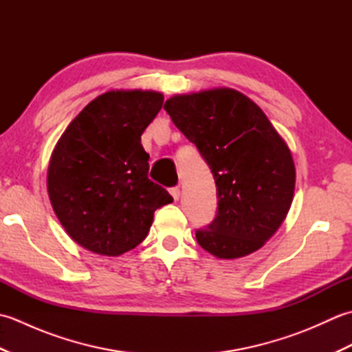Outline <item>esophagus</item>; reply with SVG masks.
Segmentation results:
<instances>
[{
  "instance_id": "esophagus-1",
  "label": "esophagus",
  "mask_w": 352,
  "mask_h": 352,
  "mask_svg": "<svg viewBox=\"0 0 352 352\" xmlns=\"http://www.w3.org/2000/svg\"><path fill=\"white\" fill-rule=\"evenodd\" d=\"M169 193L172 195V198H174L175 201H178V198H180V188H170Z\"/></svg>"
}]
</instances>
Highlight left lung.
Returning <instances> with one entry per match:
<instances>
[{"mask_svg": "<svg viewBox=\"0 0 352 352\" xmlns=\"http://www.w3.org/2000/svg\"><path fill=\"white\" fill-rule=\"evenodd\" d=\"M172 122L210 166L218 212L197 241L218 258L260 250L280 228L294 199L290 149L256 102L230 87L175 95L164 102Z\"/></svg>", "mask_w": 352, "mask_h": 352, "instance_id": "1", "label": "left lung"}]
</instances>
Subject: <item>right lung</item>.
<instances>
[{
	"instance_id": "obj_1",
	"label": "right lung",
	"mask_w": 352,
	"mask_h": 352,
	"mask_svg": "<svg viewBox=\"0 0 352 352\" xmlns=\"http://www.w3.org/2000/svg\"><path fill=\"white\" fill-rule=\"evenodd\" d=\"M163 106L154 91H109L80 111L51 154L47 188L66 233L101 256L144 241L154 212L172 203L148 178L140 136Z\"/></svg>"
}]
</instances>
